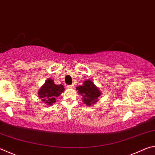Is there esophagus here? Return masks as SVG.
<instances>
[{"label": "esophagus", "mask_w": 155, "mask_h": 155, "mask_svg": "<svg viewBox=\"0 0 155 155\" xmlns=\"http://www.w3.org/2000/svg\"><path fill=\"white\" fill-rule=\"evenodd\" d=\"M74 87V85H68V86H67V88H68V89H73Z\"/></svg>", "instance_id": "34e87169"}]
</instances>
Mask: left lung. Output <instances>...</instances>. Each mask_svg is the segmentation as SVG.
I'll return each mask as SVG.
<instances>
[{"label": "left lung", "mask_w": 155, "mask_h": 155, "mask_svg": "<svg viewBox=\"0 0 155 155\" xmlns=\"http://www.w3.org/2000/svg\"><path fill=\"white\" fill-rule=\"evenodd\" d=\"M76 89L78 94L83 97V103L88 107L96 103L102 94L99 88L90 79L84 81L82 85L78 86Z\"/></svg>", "instance_id": "8db88e82"}]
</instances>
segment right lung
I'll return each mask as SVG.
<instances>
[{
    "instance_id": "obj_1",
    "label": "right lung",
    "mask_w": 155,
    "mask_h": 155,
    "mask_svg": "<svg viewBox=\"0 0 155 155\" xmlns=\"http://www.w3.org/2000/svg\"><path fill=\"white\" fill-rule=\"evenodd\" d=\"M64 90L63 85H56L54 83V80L49 78L39 90L38 96L44 103L51 106L52 104L55 103L56 98L61 95Z\"/></svg>"
}]
</instances>
